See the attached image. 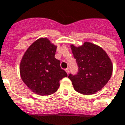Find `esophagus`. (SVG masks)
Here are the masks:
<instances>
[{"mask_svg":"<svg viewBox=\"0 0 125 125\" xmlns=\"http://www.w3.org/2000/svg\"><path fill=\"white\" fill-rule=\"evenodd\" d=\"M65 72H67V74H68L69 73H70V70H69V68L65 69Z\"/></svg>","mask_w":125,"mask_h":125,"instance_id":"esophagus-1","label":"esophagus"}]
</instances>
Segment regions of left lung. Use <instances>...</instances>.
Segmentation results:
<instances>
[{"instance_id":"8db88e82","label":"left lung","mask_w":125,"mask_h":125,"mask_svg":"<svg viewBox=\"0 0 125 125\" xmlns=\"http://www.w3.org/2000/svg\"><path fill=\"white\" fill-rule=\"evenodd\" d=\"M71 49L78 68L76 74L68 76L74 89L84 95L102 89L112 73V63L105 51L87 42L79 47L72 44Z\"/></svg>"}]
</instances>
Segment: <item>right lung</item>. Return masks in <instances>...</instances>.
<instances>
[{"label":"right lung","mask_w":125,"mask_h":125,"mask_svg":"<svg viewBox=\"0 0 125 125\" xmlns=\"http://www.w3.org/2000/svg\"><path fill=\"white\" fill-rule=\"evenodd\" d=\"M57 47L46 38L38 39L27 49L21 61L20 74L33 92L49 95L56 92L60 81L68 76L55 57Z\"/></svg>","instance_id":"obj_1"}]
</instances>
